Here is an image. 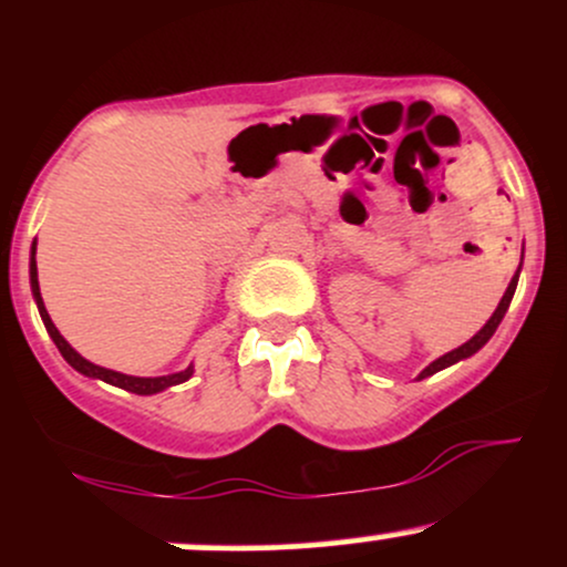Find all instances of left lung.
Masks as SVG:
<instances>
[{
	"mask_svg": "<svg viewBox=\"0 0 567 567\" xmlns=\"http://www.w3.org/2000/svg\"><path fill=\"white\" fill-rule=\"evenodd\" d=\"M517 279H519V269H517V275L512 277L509 288H506L504 298H501V301H498L496 311H493V317H491V320H487V322L483 324V330H480L477 336H472L470 341H466V343H461L458 349H453V351H447V354L437 357V360H434L432 365H426L424 370H421V373H419V381H421V379H426V375H434V373H437V370H445V368L455 365V362L466 360V357L477 354V351L483 349L487 341H491V336L496 333V328H498V324H501V320H504L506 309H509V303H512V296H514V290H517Z\"/></svg>",
	"mask_w": 567,
	"mask_h": 567,
	"instance_id": "left-lung-1",
	"label": "left lung"
}]
</instances>
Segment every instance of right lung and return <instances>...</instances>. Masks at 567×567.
Segmentation results:
<instances>
[{
    "label": "right lung",
    "mask_w": 567,
    "mask_h": 567,
    "mask_svg": "<svg viewBox=\"0 0 567 567\" xmlns=\"http://www.w3.org/2000/svg\"><path fill=\"white\" fill-rule=\"evenodd\" d=\"M29 279H31V296H34L37 301V309H39V317H42L44 328H48L50 338L55 341L58 351L63 354V360L69 362L71 368L76 370V373L87 375V379H101L106 383H112V386H120L125 389V392H133V394H159L165 392V389L171 386H178V383L188 381L194 375V365H188L186 370H181V373H171V375H154V379H143V375H127V373H116V370H109V368H101L95 365V362L84 360V357L76 351L71 343L58 333V328L50 320L48 309H44V301H42V292H39V277H37V243L31 245V261H29Z\"/></svg>",
    "instance_id": "1"
}]
</instances>
